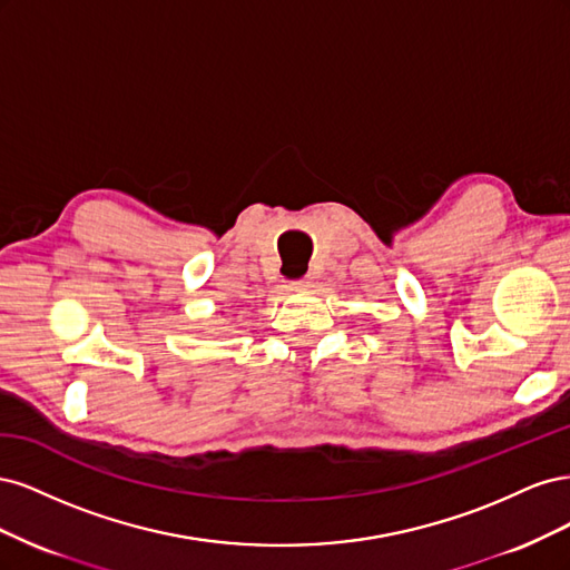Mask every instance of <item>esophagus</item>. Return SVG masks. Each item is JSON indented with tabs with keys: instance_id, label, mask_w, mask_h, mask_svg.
I'll return each mask as SVG.
<instances>
[{
	"instance_id": "esophagus-1",
	"label": "esophagus",
	"mask_w": 570,
	"mask_h": 570,
	"mask_svg": "<svg viewBox=\"0 0 570 570\" xmlns=\"http://www.w3.org/2000/svg\"><path fill=\"white\" fill-rule=\"evenodd\" d=\"M308 285H312V281H308V278H299V281H292V283H289V289L299 292V289H306Z\"/></svg>"
}]
</instances>
